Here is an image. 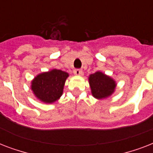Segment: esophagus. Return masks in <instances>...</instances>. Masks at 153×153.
<instances>
[{
	"instance_id": "34e87169",
	"label": "esophagus",
	"mask_w": 153,
	"mask_h": 153,
	"mask_svg": "<svg viewBox=\"0 0 153 153\" xmlns=\"http://www.w3.org/2000/svg\"><path fill=\"white\" fill-rule=\"evenodd\" d=\"M74 74H75V75H77V76H80V75H82L83 72H82V71L80 69H75L74 71Z\"/></svg>"
}]
</instances>
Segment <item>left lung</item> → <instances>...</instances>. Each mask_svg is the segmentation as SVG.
<instances>
[{
  "instance_id": "obj_1",
  "label": "left lung",
  "mask_w": 153,
  "mask_h": 153,
  "mask_svg": "<svg viewBox=\"0 0 153 153\" xmlns=\"http://www.w3.org/2000/svg\"><path fill=\"white\" fill-rule=\"evenodd\" d=\"M88 80L92 96L98 100L110 97L116 89V81L102 71H96L90 74Z\"/></svg>"
}]
</instances>
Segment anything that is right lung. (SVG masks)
<instances>
[{"mask_svg": "<svg viewBox=\"0 0 153 153\" xmlns=\"http://www.w3.org/2000/svg\"><path fill=\"white\" fill-rule=\"evenodd\" d=\"M68 77L67 72L58 69L42 72L32 80L31 90L38 100L46 104H51L62 96Z\"/></svg>", "mask_w": 153, "mask_h": 153, "instance_id": "add662e5", "label": "right lung"}]
</instances>
